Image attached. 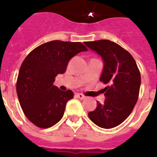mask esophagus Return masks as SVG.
I'll return each mask as SVG.
<instances>
[{"mask_svg":"<svg viewBox=\"0 0 157 157\" xmlns=\"http://www.w3.org/2000/svg\"><path fill=\"white\" fill-rule=\"evenodd\" d=\"M76 98H79V99H84V98H86V96L82 94H76Z\"/></svg>","mask_w":157,"mask_h":157,"instance_id":"esophagus-1","label":"esophagus"}]
</instances>
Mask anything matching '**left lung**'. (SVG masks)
<instances>
[{"mask_svg":"<svg viewBox=\"0 0 157 157\" xmlns=\"http://www.w3.org/2000/svg\"><path fill=\"white\" fill-rule=\"evenodd\" d=\"M85 44L103 58L100 81L107 85L103 89L104 103L98 102L96 109L88 113L89 118L101 128L112 129L121 124L136 104L141 85L140 71L133 56L117 43L99 40Z\"/></svg>","mask_w":157,"mask_h":157,"instance_id":"left-lung-1","label":"left lung"}]
</instances>
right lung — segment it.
<instances>
[{
  "mask_svg": "<svg viewBox=\"0 0 157 157\" xmlns=\"http://www.w3.org/2000/svg\"><path fill=\"white\" fill-rule=\"evenodd\" d=\"M87 48L81 42L52 40L32 50L18 71L16 91L27 118L39 128H50L62 119L70 90L54 86L57 75L66 71L69 60Z\"/></svg>",
  "mask_w": 157,
  "mask_h": 157,
  "instance_id": "right-lung-1",
  "label": "right lung"
}]
</instances>
